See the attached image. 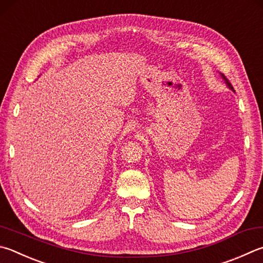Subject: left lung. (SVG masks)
I'll list each match as a JSON object with an SVG mask.
<instances>
[{
	"instance_id": "obj_1",
	"label": "left lung",
	"mask_w": 263,
	"mask_h": 263,
	"mask_svg": "<svg viewBox=\"0 0 263 263\" xmlns=\"http://www.w3.org/2000/svg\"><path fill=\"white\" fill-rule=\"evenodd\" d=\"M222 74V73H221ZM222 78L224 79V82H226V84H227V86H228V87L229 88H230V89H232L233 90V92H235V89H233V87H232V85H231V83L230 82H229V80L227 79V77H226V76H224V74H222Z\"/></svg>"
}]
</instances>
